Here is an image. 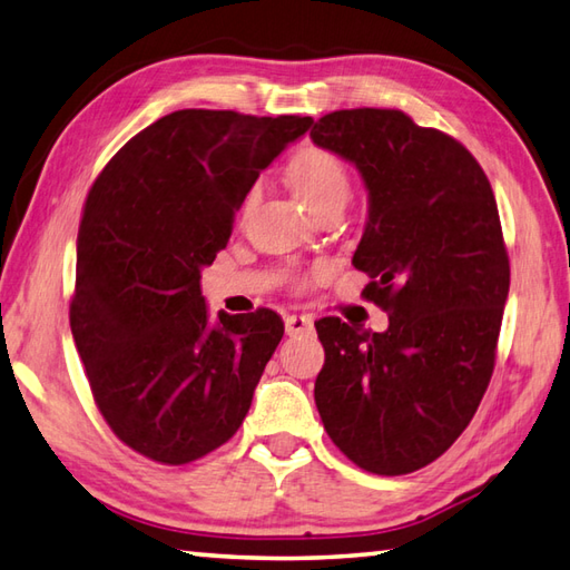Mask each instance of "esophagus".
<instances>
[{"instance_id":"1","label":"esophagus","mask_w":570,"mask_h":570,"mask_svg":"<svg viewBox=\"0 0 570 570\" xmlns=\"http://www.w3.org/2000/svg\"><path fill=\"white\" fill-rule=\"evenodd\" d=\"M286 325V335H313V321L308 316H286L284 318Z\"/></svg>"}]
</instances>
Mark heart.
Instances as JSON below:
<instances>
[{
	"label": "heart",
	"mask_w": 570,
	"mask_h": 570,
	"mask_svg": "<svg viewBox=\"0 0 570 570\" xmlns=\"http://www.w3.org/2000/svg\"><path fill=\"white\" fill-rule=\"evenodd\" d=\"M288 180H292L298 198L308 205L311 213H316L331 203H343L350 198L353 178H350L347 164L331 149L306 147L288 161ZM262 196V184H254L245 205L257 203Z\"/></svg>",
	"instance_id": "b5f03b06"
}]
</instances>
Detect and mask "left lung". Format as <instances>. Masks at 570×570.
Masks as SVG:
<instances>
[{
    "label": "left lung",
    "instance_id": "left-lung-1",
    "mask_svg": "<svg viewBox=\"0 0 570 570\" xmlns=\"http://www.w3.org/2000/svg\"><path fill=\"white\" fill-rule=\"evenodd\" d=\"M313 144L355 164L370 193L355 269L390 328L316 323L325 365L316 406L362 470L406 475L455 443L485 394L510 294L490 180L463 144L402 110H337Z\"/></svg>",
    "mask_w": 570,
    "mask_h": 570
}]
</instances>
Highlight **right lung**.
<instances>
[{
	"label": "right lung",
	"mask_w": 570,
	"mask_h": 570,
	"mask_svg": "<svg viewBox=\"0 0 570 570\" xmlns=\"http://www.w3.org/2000/svg\"><path fill=\"white\" fill-rule=\"evenodd\" d=\"M311 125L178 110L131 137L92 184L70 331L95 404L139 455L186 465L245 421L284 323L269 308L210 323L200 269L225 249L254 180Z\"/></svg>",
	"instance_id": "obj_1"
}]
</instances>
